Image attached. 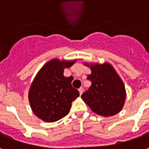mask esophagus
Here are the masks:
<instances>
[{
	"label": "esophagus",
	"mask_w": 149,
	"mask_h": 149,
	"mask_svg": "<svg viewBox=\"0 0 149 149\" xmlns=\"http://www.w3.org/2000/svg\"><path fill=\"white\" fill-rule=\"evenodd\" d=\"M83 92H84V88H79V93H80V95H81V94L83 93Z\"/></svg>",
	"instance_id": "1"
}]
</instances>
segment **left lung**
Wrapping results in <instances>:
<instances>
[{"label": "left lung", "mask_w": 149, "mask_h": 149, "mask_svg": "<svg viewBox=\"0 0 149 149\" xmlns=\"http://www.w3.org/2000/svg\"><path fill=\"white\" fill-rule=\"evenodd\" d=\"M84 65L90 68L92 72L87 79L92 84L81 95L82 100L98 115L111 116L120 112L125 105L126 90L115 68L108 62H84Z\"/></svg>", "instance_id": "1"}]
</instances>
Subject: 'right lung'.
<instances>
[{
    "mask_svg": "<svg viewBox=\"0 0 149 149\" xmlns=\"http://www.w3.org/2000/svg\"><path fill=\"white\" fill-rule=\"evenodd\" d=\"M77 60L54 58L44 65L36 75L29 91L32 111L45 122H55L65 117L71 109L72 102L79 97V92L72 86V77L64 76Z\"/></svg>",
    "mask_w": 149,
    "mask_h": 149,
    "instance_id": "add662e5",
    "label": "right lung"
}]
</instances>
